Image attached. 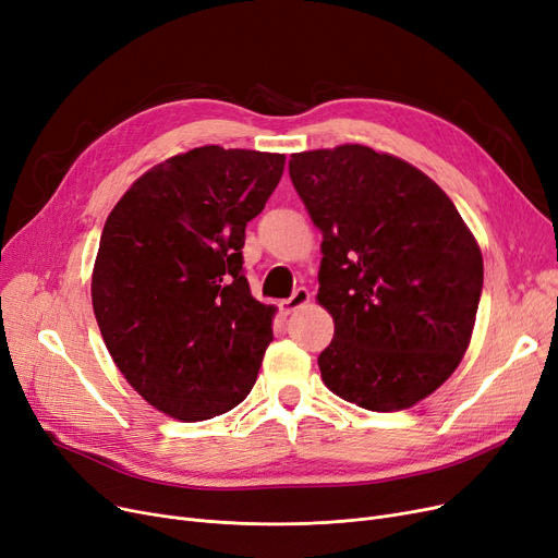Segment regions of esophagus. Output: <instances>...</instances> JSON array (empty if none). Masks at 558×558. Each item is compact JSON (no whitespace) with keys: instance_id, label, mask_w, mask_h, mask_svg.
<instances>
[{"instance_id":"obj_1","label":"esophagus","mask_w":558,"mask_h":558,"mask_svg":"<svg viewBox=\"0 0 558 558\" xmlns=\"http://www.w3.org/2000/svg\"><path fill=\"white\" fill-rule=\"evenodd\" d=\"M307 301H310V292L305 287H299V289H294L292 296L280 303V310H282V314H289V312L303 307Z\"/></svg>"}]
</instances>
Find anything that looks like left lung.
Returning <instances> with one entry per match:
<instances>
[{"mask_svg":"<svg viewBox=\"0 0 558 558\" xmlns=\"http://www.w3.org/2000/svg\"><path fill=\"white\" fill-rule=\"evenodd\" d=\"M289 178L324 234L317 299L335 319L319 355L326 387L376 413L415 405L470 347L476 239L420 168L367 145L296 153Z\"/></svg>","mask_w":558,"mask_h":558,"instance_id":"obj_1","label":"left lung"}]
</instances>
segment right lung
<instances>
[{
	"mask_svg": "<svg viewBox=\"0 0 558 558\" xmlns=\"http://www.w3.org/2000/svg\"><path fill=\"white\" fill-rule=\"evenodd\" d=\"M284 155H175L111 209L90 296L105 344L134 390L182 422L223 415L253 390L274 305L244 276L246 223L278 186Z\"/></svg>",
	"mask_w": 558,
	"mask_h": 558,
	"instance_id": "add662e5",
	"label": "right lung"
}]
</instances>
